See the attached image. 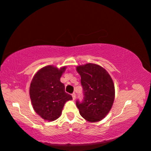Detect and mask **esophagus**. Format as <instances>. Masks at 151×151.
I'll return each mask as SVG.
<instances>
[{
	"instance_id": "obj_1",
	"label": "esophagus",
	"mask_w": 151,
	"mask_h": 151,
	"mask_svg": "<svg viewBox=\"0 0 151 151\" xmlns=\"http://www.w3.org/2000/svg\"><path fill=\"white\" fill-rule=\"evenodd\" d=\"M72 97H73V100H75V98H76V94H75V93H73L72 94Z\"/></svg>"
}]
</instances>
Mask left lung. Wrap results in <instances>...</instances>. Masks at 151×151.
<instances>
[{
  "label": "left lung",
  "instance_id": "8db88e82",
  "mask_svg": "<svg viewBox=\"0 0 151 151\" xmlns=\"http://www.w3.org/2000/svg\"><path fill=\"white\" fill-rule=\"evenodd\" d=\"M81 75L83 101H76L81 115L89 122H97L105 117L114 99V86L107 71L95 64L76 67Z\"/></svg>",
  "mask_w": 151,
  "mask_h": 151
}]
</instances>
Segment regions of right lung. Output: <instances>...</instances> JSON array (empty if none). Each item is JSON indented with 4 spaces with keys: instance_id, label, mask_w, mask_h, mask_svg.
I'll use <instances>...</instances> for the list:
<instances>
[{
    "instance_id": "obj_1",
    "label": "right lung",
    "mask_w": 151,
    "mask_h": 151,
    "mask_svg": "<svg viewBox=\"0 0 151 151\" xmlns=\"http://www.w3.org/2000/svg\"><path fill=\"white\" fill-rule=\"evenodd\" d=\"M66 67L58 69L52 66L43 67L36 73L30 86V97L33 109L45 120L57 119L70 94L65 91V85L60 81Z\"/></svg>"
}]
</instances>
